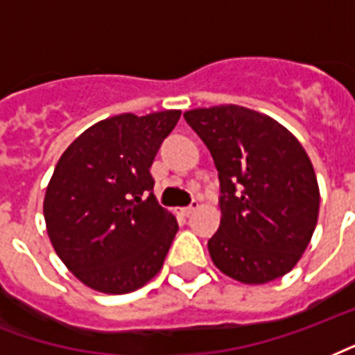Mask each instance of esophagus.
Returning a JSON list of instances; mask_svg holds the SVG:
<instances>
[{
    "mask_svg": "<svg viewBox=\"0 0 355 355\" xmlns=\"http://www.w3.org/2000/svg\"><path fill=\"white\" fill-rule=\"evenodd\" d=\"M199 207L198 201H193V203L190 205V207H184V209H177V214H180V216H190L191 212L196 211Z\"/></svg>",
    "mask_w": 355,
    "mask_h": 355,
    "instance_id": "obj_1",
    "label": "esophagus"
}]
</instances>
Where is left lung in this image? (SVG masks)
<instances>
[{"label": "left lung", "mask_w": 355, "mask_h": 355, "mask_svg": "<svg viewBox=\"0 0 355 355\" xmlns=\"http://www.w3.org/2000/svg\"><path fill=\"white\" fill-rule=\"evenodd\" d=\"M207 144L220 178V227L209 254L243 284H265L290 272L318 222L320 190L311 157L267 114L239 105L186 111Z\"/></svg>", "instance_id": "1"}]
</instances>
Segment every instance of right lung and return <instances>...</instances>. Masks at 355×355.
<instances>
[{
  "mask_svg": "<svg viewBox=\"0 0 355 355\" xmlns=\"http://www.w3.org/2000/svg\"><path fill=\"white\" fill-rule=\"evenodd\" d=\"M178 118L180 111L105 118L58 159L44 193L46 231L92 290L130 293L162 269L178 224L152 193L150 165Z\"/></svg>",
  "mask_w": 355,
  "mask_h": 355,
  "instance_id": "1",
  "label": "right lung"
}]
</instances>
